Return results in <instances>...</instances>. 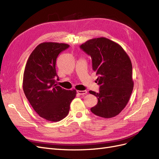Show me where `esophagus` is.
<instances>
[{"instance_id": "esophagus-1", "label": "esophagus", "mask_w": 159, "mask_h": 159, "mask_svg": "<svg viewBox=\"0 0 159 159\" xmlns=\"http://www.w3.org/2000/svg\"><path fill=\"white\" fill-rule=\"evenodd\" d=\"M77 93H78L79 95H85L86 93H88V91L86 90H84V91H80V90H78L77 91Z\"/></svg>"}]
</instances>
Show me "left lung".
<instances>
[{
    "instance_id": "8db88e82",
    "label": "left lung",
    "mask_w": 159,
    "mask_h": 159,
    "mask_svg": "<svg viewBox=\"0 0 159 159\" xmlns=\"http://www.w3.org/2000/svg\"><path fill=\"white\" fill-rule=\"evenodd\" d=\"M80 48L91 56L93 70L98 75L99 92L89 91L98 100L91 111L103 118L116 116L125 107L133 91L131 60L121 46L103 37L89 40Z\"/></svg>"
}]
</instances>
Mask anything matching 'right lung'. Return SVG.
I'll return each mask as SVG.
<instances>
[{"instance_id": "right-lung-1", "label": "right lung", "mask_w": 159, "mask_h": 159, "mask_svg": "<svg viewBox=\"0 0 159 159\" xmlns=\"http://www.w3.org/2000/svg\"><path fill=\"white\" fill-rule=\"evenodd\" d=\"M67 44L43 42L31 53L24 72L23 90L35 111L48 121L57 122L68 115L76 91L56 84L57 57L68 48Z\"/></svg>"}]
</instances>
